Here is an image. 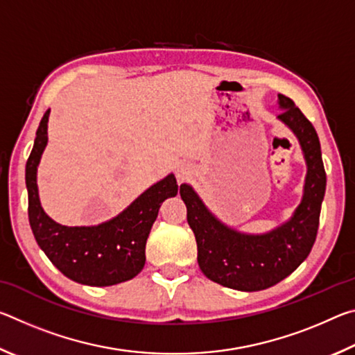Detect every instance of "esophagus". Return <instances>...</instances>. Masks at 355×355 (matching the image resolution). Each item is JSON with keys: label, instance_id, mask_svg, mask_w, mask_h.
Returning a JSON list of instances; mask_svg holds the SVG:
<instances>
[{"label": "esophagus", "instance_id": "obj_1", "mask_svg": "<svg viewBox=\"0 0 355 355\" xmlns=\"http://www.w3.org/2000/svg\"><path fill=\"white\" fill-rule=\"evenodd\" d=\"M177 177H178V180H186L189 177V169L188 167H184V166H180L178 169H177Z\"/></svg>", "mask_w": 355, "mask_h": 355}]
</instances>
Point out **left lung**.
<instances>
[{"label":"left lung","mask_w":355,"mask_h":355,"mask_svg":"<svg viewBox=\"0 0 355 355\" xmlns=\"http://www.w3.org/2000/svg\"><path fill=\"white\" fill-rule=\"evenodd\" d=\"M277 116L299 139L307 177L299 207L285 224L263 235H248L216 218L189 184L180 186L188 224L197 241V261L209 280L239 291H260L288 277L309 257L320 225L326 192L321 146L316 130L291 98L279 95Z\"/></svg>","instance_id":"obj_1"}]
</instances>
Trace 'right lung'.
Masks as SVG:
<instances>
[{
    "label": "right lung",
    "instance_id": "1",
    "mask_svg": "<svg viewBox=\"0 0 355 355\" xmlns=\"http://www.w3.org/2000/svg\"><path fill=\"white\" fill-rule=\"evenodd\" d=\"M48 110L40 120L26 163L29 225L39 248L65 277L83 285L111 286L136 277L146 264V243L159 207L177 196L173 173L150 186L116 218L92 227L61 225L39 200L37 166L46 147Z\"/></svg>",
    "mask_w": 355,
    "mask_h": 355
}]
</instances>
